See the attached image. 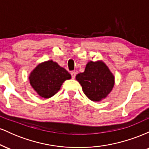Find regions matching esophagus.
I'll return each mask as SVG.
<instances>
[{
  "mask_svg": "<svg viewBox=\"0 0 149 149\" xmlns=\"http://www.w3.org/2000/svg\"><path fill=\"white\" fill-rule=\"evenodd\" d=\"M71 77H72L73 79H74L75 77H76V72H74V71H71Z\"/></svg>",
  "mask_w": 149,
  "mask_h": 149,
  "instance_id": "obj_1",
  "label": "esophagus"
}]
</instances>
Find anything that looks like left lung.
Instances as JSON below:
<instances>
[{"instance_id": "1", "label": "left lung", "mask_w": 149, "mask_h": 149, "mask_svg": "<svg viewBox=\"0 0 149 149\" xmlns=\"http://www.w3.org/2000/svg\"><path fill=\"white\" fill-rule=\"evenodd\" d=\"M76 79L81 85L85 95L93 102L106 98L115 83L113 75L102 61H89L84 72L77 74Z\"/></svg>"}]
</instances>
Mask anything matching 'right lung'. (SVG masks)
<instances>
[{
	"label": "right lung",
	"instance_id": "obj_1",
	"mask_svg": "<svg viewBox=\"0 0 149 149\" xmlns=\"http://www.w3.org/2000/svg\"><path fill=\"white\" fill-rule=\"evenodd\" d=\"M71 78V74L52 60L39 64L29 76L30 84L38 95L47 99L54 96L60 90L66 80Z\"/></svg>",
	"mask_w": 149,
	"mask_h": 149
}]
</instances>
